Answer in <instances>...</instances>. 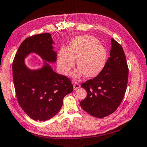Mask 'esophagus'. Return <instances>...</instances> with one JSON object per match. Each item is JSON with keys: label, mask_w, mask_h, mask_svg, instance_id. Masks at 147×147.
<instances>
[{"label": "esophagus", "mask_w": 147, "mask_h": 147, "mask_svg": "<svg viewBox=\"0 0 147 147\" xmlns=\"http://www.w3.org/2000/svg\"><path fill=\"white\" fill-rule=\"evenodd\" d=\"M73 84H74V89L75 90H76V89H79L80 88V84L79 82L77 81H74L73 82Z\"/></svg>", "instance_id": "34e87169"}]
</instances>
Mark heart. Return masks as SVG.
Here are the masks:
<instances>
[{
	"instance_id": "1",
	"label": "heart",
	"mask_w": 147,
	"mask_h": 147,
	"mask_svg": "<svg viewBox=\"0 0 147 147\" xmlns=\"http://www.w3.org/2000/svg\"><path fill=\"white\" fill-rule=\"evenodd\" d=\"M92 36L82 35L71 40L68 49H62L59 53L58 64L63 74H68L77 59V65L79 67L74 75L79 77L84 74L92 77L102 70L106 63L107 52L103 45Z\"/></svg>"
}]
</instances>
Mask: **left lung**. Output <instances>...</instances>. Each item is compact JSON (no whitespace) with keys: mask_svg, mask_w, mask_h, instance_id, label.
<instances>
[{"mask_svg":"<svg viewBox=\"0 0 147 147\" xmlns=\"http://www.w3.org/2000/svg\"><path fill=\"white\" fill-rule=\"evenodd\" d=\"M110 57L96 77L87 80L81 87L87 96L80 101L84 110L91 115L103 118L114 112L126 91L129 69L123 48L112 38Z\"/></svg>","mask_w":147,"mask_h":147,"instance_id":"left-lung-1","label":"left lung"}]
</instances>
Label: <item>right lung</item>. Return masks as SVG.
<instances>
[{
	"mask_svg": "<svg viewBox=\"0 0 147 147\" xmlns=\"http://www.w3.org/2000/svg\"><path fill=\"white\" fill-rule=\"evenodd\" d=\"M49 33L30 36L24 40L13 62V77L18 101L27 115L35 121H45L58 113L66 95L73 91L69 78L56 74L49 65L41 69L31 70L24 59L35 53L45 60L55 62L56 53Z\"/></svg>",
	"mask_w": 147,
	"mask_h": 147,
	"instance_id": "obj_1",
	"label": "right lung"
}]
</instances>
